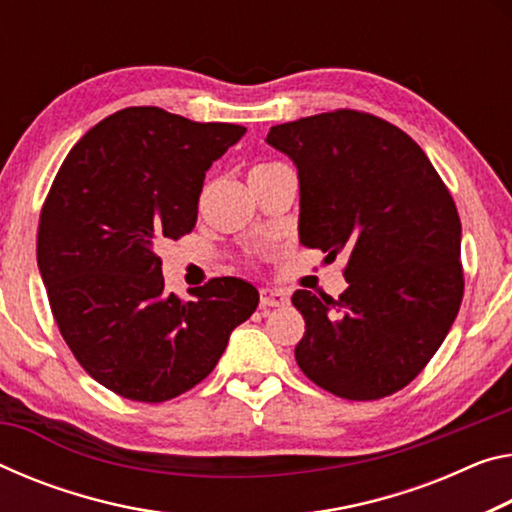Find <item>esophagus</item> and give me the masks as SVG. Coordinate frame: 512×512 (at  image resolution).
Returning a JSON list of instances; mask_svg holds the SVG:
<instances>
[{"mask_svg": "<svg viewBox=\"0 0 512 512\" xmlns=\"http://www.w3.org/2000/svg\"><path fill=\"white\" fill-rule=\"evenodd\" d=\"M287 294L285 291H278V289H262L259 291V305L264 307H282L287 305Z\"/></svg>", "mask_w": 512, "mask_h": 512, "instance_id": "34e87169", "label": "esophagus"}]
</instances>
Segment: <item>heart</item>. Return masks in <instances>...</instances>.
<instances>
[{"label":"heart","instance_id":"1","mask_svg":"<svg viewBox=\"0 0 512 512\" xmlns=\"http://www.w3.org/2000/svg\"><path fill=\"white\" fill-rule=\"evenodd\" d=\"M257 168H262V166H257Z\"/></svg>","mask_w":512,"mask_h":512}]
</instances>
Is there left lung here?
<instances>
[{
  "instance_id": "obj_1",
  "label": "left lung",
  "mask_w": 512,
  "mask_h": 512,
  "mask_svg": "<svg viewBox=\"0 0 512 512\" xmlns=\"http://www.w3.org/2000/svg\"><path fill=\"white\" fill-rule=\"evenodd\" d=\"M298 168L300 243L348 255L337 300L298 289L300 371L348 401L415 380L462 303L460 216L426 152L387 120L337 109L271 127Z\"/></svg>"
}]
</instances>
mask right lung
I'll list each match as a JSON object with an SVG mask.
<instances>
[{"label": "right lung", "mask_w": 512, "mask_h": 512, "mask_svg": "<svg viewBox=\"0 0 512 512\" xmlns=\"http://www.w3.org/2000/svg\"><path fill=\"white\" fill-rule=\"evenodd\" d=\"M246 134L159 107H129L68 152L40 209L36 257L61 337L91 378L141 403L175 399L214 371L257 289L214 278L164 294L157 246L198 221L205 173Z\"/></svg>", "instance_id": "add662e5"}]
</instances>
